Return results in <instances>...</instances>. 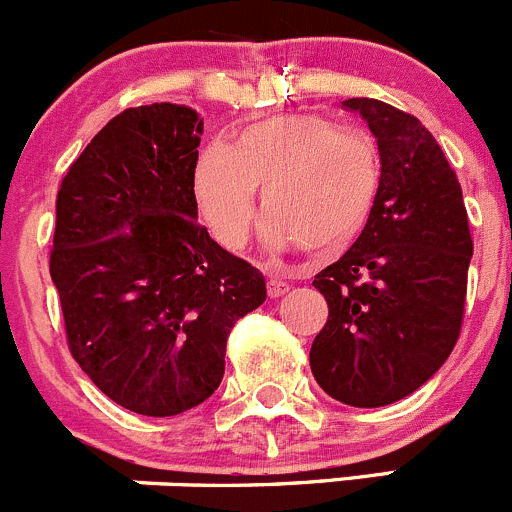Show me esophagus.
<instances>
[{
  "label": "esophagus",
  "mask_w": 512,
  "mask_h": 512,
  "mask_svg": "<svg viewBox=\"0 0 512 512\" xmlns=\"http://www.w3.org/2000/svg\"><path fill=\"white\" fill-rule=\"evenodd\" d=\"M266 289H269V296H274V299H279V296L289 294V284H286V281H281V279H274V276H271V279H269Z\"/></svg>",
  "instance_id": "esophagus-1"
}]
</instances>
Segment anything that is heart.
Returning a JSON list of instances; mask_svg holds the SVG:
<instances>
[{
	"mask_svg": "<svg viewBox=\"0 0 512 512\" xmlns=\"http://www.w3.org/2000/svg\"><path fill=\"white\" fill-rule=\"evenodd\" d=\"M193 201L228 251L246 243L256 193L269 246L299 243L337 253L362 236L382 193V153L372 135L342 130L319 115H276L251 123L236 143L211 140L191 175Z\"/></svg>",
	"mask_w": 512,
	"mask_h": 512,
	"instance_id": "obj_1",
	"label": "heart"
}]
</instances>
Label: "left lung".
Instances as JSON below:
<instances>
[{
  "instance_id": "obj_1",
  "label": "left lung",
  "mask_w": 512,
  "mask_h": 512,
  "mask_svg": "<svg viewBox=\"0 0 512 512\" xmlns=\"http://www.w3.org/2000/svg\"><path fill=\"white\" fill-rule=\"evenodd\" d=\"M342 105L377 138L382 193L362 236L316 274L329 319L309 362L329 397L384 407L420 389L460 337L470 223L455 170L415 115L372 97Z\"/></svg>"
}]
</instances>
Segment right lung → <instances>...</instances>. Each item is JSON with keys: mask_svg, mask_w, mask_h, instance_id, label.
Here are the masks:
<instances>
[{"mask_svg": "<svg viewBox=\"0 0 512 512\" xmlns=\"http://www.w3.org/2000/svg\"><path fill=\"white\" fill-rule=\"evenodd\" d=\"M203 120L173 102L128 107L57 193L50 276L70 352L102 394L148 417L218 389L233 324L266 301L259 269L196 221Z\"/></svg>", "mask_w": 512, "mask_h": 512, "instance_id": "add662e5", "label": "right lung"}]
</instances>
